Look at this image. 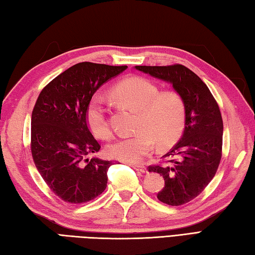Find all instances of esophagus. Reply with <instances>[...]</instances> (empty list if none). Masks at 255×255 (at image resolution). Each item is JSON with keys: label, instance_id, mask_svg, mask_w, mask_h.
<instances>
[{"label": "esophagus", "instance_id": "1", "mask_svg": "<svg viewBox=\"0 0 255 255\" xmlns=\"http://www.w3.org/2000/svg\"><path fill=\"white\" fill-rule=\"evenodd\" d=\"M132 167L135 169V170H137V171H141V173H146L147 171V169H146V167H145L144 165H137V164H133V165H131Z\"/></svg>", "mask_w": 255, "mask_h": 255}]
</instances>
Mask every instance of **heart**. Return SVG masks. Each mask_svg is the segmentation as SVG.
<instances>
[{"label":"heart","mask_w":255,"mask_h":255,"mask_svg":"<svg viewBox=\"0 0 255 255\" xmlns=\"http://www.w3.org/2000/svg\"><path fill=\"white\" fill-rule=\"evenodd\" d=\"M113 98L137 112L136 133L118 138L107 150L112 158L137 163L148 155L156 143L159 149L173 145L185 127V106L176 92L163 91L143 78H129L112 91ZM87 124L96 137L109 139L112 129L102 99L92 98L86 112Z\"/></svg>","instance_id":"obj_1"}]
</instances>
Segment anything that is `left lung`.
Wrapping results in <instances>:
<instances>
[{
    "label": "left lung",
    "mask_w": 255,
    "mask_h": 255,
    "mask_svg": "<svg viewBox=\"0 0 255 255\" xmlns=\"http://www.w3.org/2000/svg\"><path fill=\"white\" fill-rule=\"evenodd\" d=\"M135 68L169 82L184 102L185 128L179 142L163 156L170 159L148 166V171L165 180L157 194L159 201L169 206L187 204L204 191L219 167L223 133L219 106L205 82L183 65Z\"/></svg>",
    "instance_id": "1"
}]
</instances>
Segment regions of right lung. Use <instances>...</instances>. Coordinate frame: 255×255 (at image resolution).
I'll return each instance as SVG.
<instances>
[{"label": "right lung", "mask_w": 255, "mask_h": 255, "mask_svg": "<svg viewBox=\"0 0 255 255\" xmlns=\"http://www.w3.org/2000/svg\"><path fill=\"white\" fill-rule=\"evenodd\" d=\"M128 66L79 62L44 87L32 113L30 150L36 168L53 193L69 204H85L107 188L111 160L87 158L100 144L87 124L91 98Z\"/></svg>", "instance_id": "1"}]
</instances>
